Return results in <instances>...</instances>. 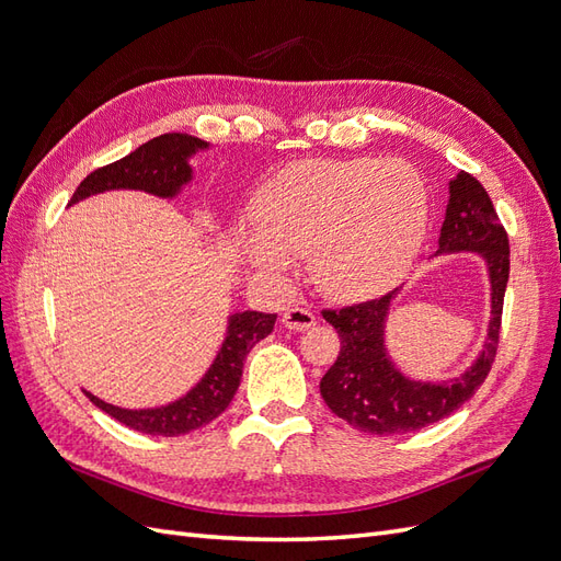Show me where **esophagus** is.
<instances>
[{
	"mask_svg": "<svg viewBox=\"0 0 561 561\" xmlns=\"http://www.w3.org/2000/svg\"><path fill=\"white\" fill-rule=\"evenodd\" d=\"M283 325L287 330H309L316 325V313L311 309H304V307H295V309H287L283 313Z\"/></svg>",
	"mask_w": 561,
	"mask_h": 561,
	"instance_id": "obj_1",
	"label": "esophagus"
}]
</instances>
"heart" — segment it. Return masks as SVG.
Masks as SVG:
<instances>
[{"label":"heart","mask_w":561,"mask_h":561,"mask_svg":"<svg viewBox=\"0 0 561 561\" xmlns=\"http://www.w3.org/2000/svg\"><path fill=\"white\" fill-rule=\"evenodd\" d=\"M260 233L245 231V260L283 274L307 254L311 278L332 297H363L412 264L428 222L426 182L400 159H309L285 165L252 198Z\"/></svg>","instance_id":"obj_1"}]
</instances>
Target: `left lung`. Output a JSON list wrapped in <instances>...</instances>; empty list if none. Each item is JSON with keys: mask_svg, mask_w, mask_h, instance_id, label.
Instances as JSON below:
<instances>
[{"mask_svg": "<svg viewBox=\"0 0 561 561\" xmlns=\"http://www.w3.org/2000/svg\"><path fill=\"white\" fill-rule=\"evenodd\" d=\"M461 250L480 252L489 264L491 322L480 360L456 381L416 383L404 379L386 358L383 322L398 290L342 309H322V318L336 330L342 346L320 381V396L348 426L371 435L421 431L454 414L489 377L501 339L511 243L482 182L463 171L449 184L437 252Z\"/></svg>", "mask_w": 561, "mask_h": 561, "instance_id": "obj_1", "label": "left lung"}]
</instances>
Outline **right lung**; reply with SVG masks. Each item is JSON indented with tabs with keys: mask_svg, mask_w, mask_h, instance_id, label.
<instances>
[{
	"mask_svg": "<svg viewBox=\"0 0 561 561\" xmlns=\"http://www.w3.org/2000/svg\"><path fill=\"white\" fill-rule=\"evenodd\" d=\"M203 147L208 145L184 133L159 135V138L130 151L128 157L98 168V171L83 178L70 203L107 190H142L163 198L173 196L192 178L186 157ZM274 325L276 313L245 311L231 316L222 351L217 353L208 375L173 404L159 407V410H122V407L107 404L91 393H87V398L133 431L161 437L192 433L227 410L236 390H239L245 355L254 344L271 334Z\"/></svg>",
	"mask_w": 561,
	"mask_h": 561,
	"instance_id": "right-lung-1",
	"label": "right lung"
}]
</instances>
